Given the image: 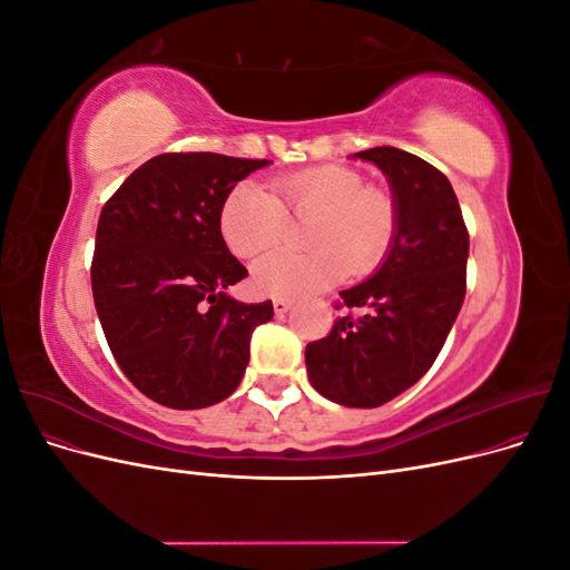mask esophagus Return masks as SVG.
<instances>
[{"label":"esophagus","mask_w":570,"mask_h":570,"mask_svg":"<svg viewBox=\"0 0 570 570\" xmlns=\"http://www.w3.org/2000/svg\"><path fill=\"white\" fill-rule=\"evenodd\" d=\"M289 308H292V302H289V299H275V302H273V312L278 314V316H285V314L289 312Z\"/></svg>","instance_id":"34e87169"}]
</instances>
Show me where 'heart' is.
I'll return each instance as SVG.
<instances>
[{
	"label": "heart",
	"mask_w": 570,
	"mask_h": 570,
	"mask_svg": "<svg viewBox=\"0 0 570 570\" xmlns=\"http://www.w3.org/2000/svg\"><path fill=\"white\" fill-rule=\"evenodd\" d=\"M289 216L314 220L308 252L278 249L258 258L252 287L264 297L299 299L337 285L344 275H366L385 262L400 212L390 193L366 185L354 168L316 166L264 185L245 180L220 204L218 230L237 256H254L287 235Z\"/></svg>",
	"instance_id": "b5f03b06"
}]
</instances>
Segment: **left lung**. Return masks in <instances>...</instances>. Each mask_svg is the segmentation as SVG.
<instances>
[{
  "label": "left lung",
  "instance_id": "obj_1",
  "mask_svg": "<svg viewBox=\"0 0 570 570\" xmlns=\"http://www.w3.org/2000/svg\"><path fill=\"white\" fill-rule=\"evenodd\" d=\"M383 170L400 212L390 254L368 281L342 289L340 306L368 314L335 321L306 344L312 385L335 404L383 406L435 364L465 297L469 230L452 183L421 157L373 147L352 154Z\"/></svg>",
  "mask_w": 570,
  "mask_h": 570
}]
</instances>
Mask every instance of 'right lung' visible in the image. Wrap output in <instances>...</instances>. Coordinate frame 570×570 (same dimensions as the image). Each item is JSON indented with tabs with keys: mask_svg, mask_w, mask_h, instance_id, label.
<instances>
[{
	"mask_svg": "<svg viewBox=\"0 0 570 570\" xmlns=\"http://www.w3.org/2000/svg\"><path fill=\"white\" fill-rule=\"evenodd\" d=\"M268 164L159 154L99 214L90 271L97 316L120 371L157 404L204 409L226 400L249 364L254 327L273 318L271 299L226 295L247 268L218 230L223 199Z\"/></svg>",
	"mask_w": 570,
	"mask_h": 570,
	"instance_id": "add662e5",
	"label": "right lung"
}]
</instances>
